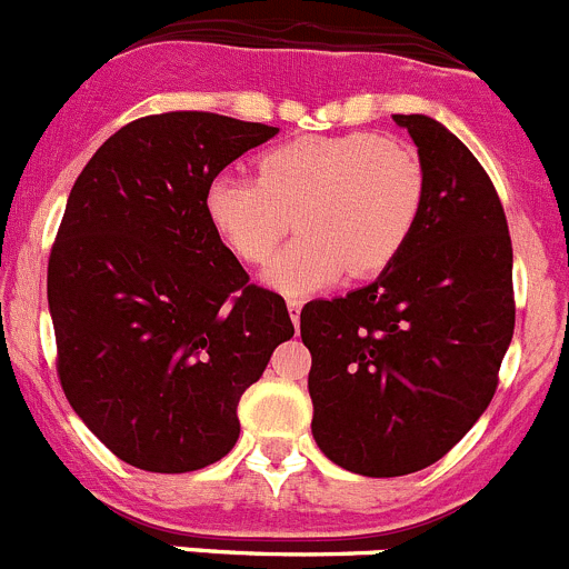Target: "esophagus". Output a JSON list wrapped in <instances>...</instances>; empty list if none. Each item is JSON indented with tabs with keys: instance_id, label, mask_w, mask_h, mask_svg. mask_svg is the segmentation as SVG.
Here are the masks:
<instances>
[{
	"instance_id": "esophagus-1",
	"label": "esophagus",
	"mask_w": 569,
	"mask_h": 569,
	"mask_svg": "<svg viewBox=\"0 0 569 569\" xmlns=\"http://www.w3.org/2000/svg\"><path fill=\"white\" fill-rule=\"evenodd\" d=\"M301 307H305V301H301V299H290V301H288L290 321H293L296 327H299V321H301Z\"/></svg>"
}]
</instances>
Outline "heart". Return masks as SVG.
Returning a JSON list of instances; mask_svg holds the SVG:
<instances>
[{
    "instance_id": "heart-1",
    "label": "heart",
    "mask_w": 569,
    "mask_h": 569,
    "mask_svg": "<svg viewBox=\"0 0 569 569\" xmlns=\"http://www.w3.org/2000/svg\"><path fill=\"white\" fill-rule=\"evenodd\" d=\"M259 178L218 172L203 209L237 259L262 264L293 226L301 231L264 270L279 293L305 296L349 270L382 273L413 237L425 170L410 144L380 133L299 137L264 150Z\"/></svg>"
}]
</instances>
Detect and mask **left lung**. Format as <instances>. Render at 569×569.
Instances as JSON below:
<instances>
[{
  "label": "left lung",
  "mask_w": 569,
  "mask_h": 569,
  "mask_svg": "<svg viewBox=\"0 0 569 569\" xmlns=\"http://www.w3.org/2000/svg\"><path fill=\"white\" fill-rule=\"evenodd\" d=\"M393 122L425 170L413 237L371 284L301 310L312 438L366 478L447 456L489 408L513 335V253L495 183L441 122Z\"/></svg>",
  "instance_id": "1"
}]
</instances>
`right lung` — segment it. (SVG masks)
I'll use <instances>...</instances> for the list:
<instances>
[{"label": "right lung", "instance_id": "obj_1", "mask_svg": "<svg viewBox=\"0 0 569 569\" xmlns=\"http://www.w3.org/2000/svg\"><path fill=\"white\" fill-rule=\"evenodd\" d=\"M276 133L209 111L133 119L69 192L47 268L58 377L83 425L144 472L229 456L240 397L293 338L284 299L248 281L203 209L209 181Z\"/></svg>", "mask_w": 569, "mask_h": 569}]
</instances>
